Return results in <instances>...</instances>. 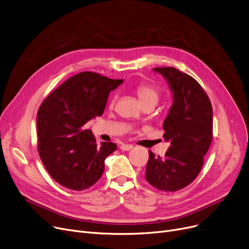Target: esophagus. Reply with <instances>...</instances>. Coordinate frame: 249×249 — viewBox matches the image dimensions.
I'll list each match as a JSON object with an SVG mask.
<instances>
[{"label":"esophagus","mask_w":249,"mask_h":249,"mask_svg":"<svg viewBox=\"0 0 249 249\" xmlns=\"http://www.w3.org/2000/svg\"><path fill=\"white\" fill-rule=\"evenodd\" d=\"M120 148H121L122 150H130V149L133 148V145H131V144H122V145L120 146Z\"/></svg>","instance_id":"obj_1"}]
</instances>
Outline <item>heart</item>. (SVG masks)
Masks as SVG:
<instances>
[{
  "mask_svg": "<svg viewBox=\"0 0 249 249\" xmlns=\"http://www.w3.org/2000/svg\"><path fill=\"white\" fill-rule=\"evenodd\" d=\"M136 94L139 101L143 106L145 105H154L156 106L160 100V92L155 86L147 83H139L135 88ZM116 102V95L112 99L111 105H114Z\"/></svg>",
  "mask_w": 249,
  "mask_h": 249,
  "instance_id": "obj_1",
  "label": "heart"
}]
</instances>
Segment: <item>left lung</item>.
Returning <instances> with one entry per match:
<instances>
[{
	"label": "left lung",
	"mask_w": 249,
	"mask_h": 249,
	"mask_svg": "<svg viewBox=\"0 0 249 249\" xmlns=\"http://www.w3.org/2000/svg\"><path fill=\"white\" fill-rule=\"evenodd\" d=\"M173 91L170 113L163 124L170 147L165 158L148 150L145 179L155 188L174 192L197 177L213 139V107L207 92L190 75L174 67H158Z\"/></svg>",
	"instance_id": "1"
}]
</instances>
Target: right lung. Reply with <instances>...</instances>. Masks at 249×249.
<instances>
[{
    "label": "right lung",
    "instance_id": "add662e5",
    "mask_svg": "<svg viewBox=\"0 0 249 249\" xmlns=\"http://www.w3.org/2000/svg\"><path fill=\"white\" fill-rule=\"evenodd\" d=\"M122 82L95 72H80L41 103L36 118L38 155L51 177L62 186L85 190L103 175L105 160L117 145H99L83 126L103 115L109 93Z\"/></svg>",
    "mask_w": 249,
    "mask_h": 249
}]
</instances>
